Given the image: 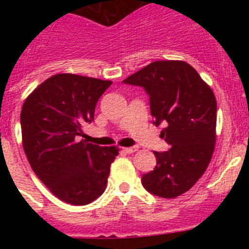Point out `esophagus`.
I'll use <instances>...</instances> for the list:
<instances>
[{"mask_svg":"<svg viewBox=\"0 0 249 249\" xmlns=\"http://www.w3.org/2000/svg\"><path fill=\"white\" fill-rule=\"evenodd\" d=\"M137 147H127V148H123V152L126 153V154H131V153L136 152Z\"/></svg>","mask_w":249,"mask_h":249,"instance_id":"esophagus-1","label":"esophagus"}]
</instances>
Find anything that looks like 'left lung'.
<instances>
[{
	"instance_id": "obj_1",
	"label": "left lung",
	"mask_w": 249,
	"mask_h": 249,
	"mask_svg": "<svg viewBox=\"0 0 249 249\" xmlns=\"http://www.w3.org/2000/svg\"><path fill=\"white\" fill-rule=\"evenodd\" d=\"M123 83L142 87L149 96L155 126L171 145L154 152L157 166L142 176L145 190L160 197L179 196L205 173L215 143L217 101L212 89L184 61H154Z\"/></svg>"
}]
</instances>
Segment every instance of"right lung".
<instances>
[{"mask_svg":"<svg viewBox=\"0 0 249 249\" xmlns=\"http://www.w3.org/2000/svg\"><path fill=\"white\" fill-rule=\"evenodd\" d=\"M110 80L60 73L48 78L25 100L20 114L22 147L37 177L62 201L88 205L106 189L117 147L79 141L83 125Z\"/></svg>","mask_w":249,"mask_h":249,"instance_id":"obj_1","label":"right lung"}]
</instances>
